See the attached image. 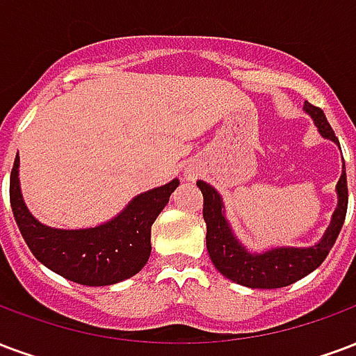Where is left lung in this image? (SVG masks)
I'll return each mask as SVG.
<instances>
[{
	"label": "left lung",
	"mask_w": 356,
	"mask_h": 356,
	"mask_svg": "<svg viewBox=\"0 0 356 356\" xmlns=\"http://www.w3.org/2000/svg\"><path fill=\"white\" fill-rule=\"evenodd\" d=\"M304 111L313 118L318 128V134L325 139L338 143L334 130L328 124L323 109L315 105L304 104ZM339 145V143H338ZM204 194V220L207 226L205 243L209 259L218 272L238 285L249 289H281L296 283L307 273L317 270L323 264L326 254L336 243L339 230L343 226L347 213V177L346 162L341 170L336 194H338V207L332 215V220L323 234V238L312 247H272L262 252H252L238 239L226 218L222 196L205 181L196 183Z\"/></svg>",
	"instance_id": "left-lung-1"
}]
</instances>
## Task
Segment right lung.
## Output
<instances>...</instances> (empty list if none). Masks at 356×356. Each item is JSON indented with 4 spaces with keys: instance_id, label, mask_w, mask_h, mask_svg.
I'll return each instance as SVG.
<instances>
[{
    "instance_id": "1",
    "label": "right lung",
    "mask_w": 356,
    "mask_h": 356,
    "mask_svg": "<svg viewBox=\"0 0 356 356\" xmlns=\"http://www.w3.org/2000/svg\"><path fill=\"white\" fill-rule=\"evenodd\" d=\"M20 158L10 171V207L33 257L58 275L86 286H107L130 279L151 257V226L170 202L179 179L141 192L117 217L92 228H54L28 209L18 179Z\"/></svg>"
}]
</instances>
